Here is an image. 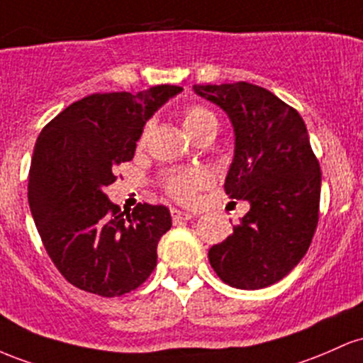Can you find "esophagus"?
Here are the masks:
<instances>
[{
	"instance_id": "34e87169",
	"label": "esophagus",
	"mask_w": 363,
	"mask_h": 363,
	"mask_svg": "<svg viewBox=\"0 0 363 363\" xmlns=\"http://www.w3.org/2000/svg\"><path fill=\"white\" fill-rule=\"evenodd\" d=\"M194 216L190 213H185V211H180V209H173L171 211V219H173L174 225H178V223H183V221H190Z\"/></svg>"
}]
</instances>
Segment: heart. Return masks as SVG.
<instances>
[{"label":"heart","instance_id":"b5f03b06","mask_svg":"<svg viewBox=\"0 0 363 363\" xmlns=\"http://www.w3.org/2000/svg\"><path fill=\"white\" fill-rule=\"evenodd\" d=\"M183 127L186 132L195 138L203 135H216L219 127L218 116L214 115L213 109L206 108L202 104H190L183 109L182 113ZM149 125L142 130V135L138 138V145H142L147 138ZM213 178L202 168H186V169H171L162 174L161 186L164 194L173 201L182 203H192L197 199L201 190L211 185Z\"/></svg>","mask_w":363,"mask_h":363}]
</instances>
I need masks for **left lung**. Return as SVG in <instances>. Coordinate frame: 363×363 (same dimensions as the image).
Instances as JSON below:
<instances>
[{
	"label": "left lung",
	"instance_id": "obj_1",
	"mask_svg": "<svg viewBox=\"0 0 363 363\" xmlns=\"http://www.w3.org/2000/svg\"><path fill=\"white\" fill-rule=\"evenodd\" d=\"M194 91L230 116L236 138L225 192L250 203L233 235L211 247L209 262L230 286L266 288L302 260L319 223L320 168L307 127L295 108L259 85Z\"/></svg>",
	"mask_w": 363,
	"mask_h": 363
}]
</instances>
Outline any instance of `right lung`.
<instances>
[{"label":"right lung","mask_w":363,"mask_h":363,"mask_svg":"<svg viewBox=\"0 0 363 363\" xmlns=\"http://www.w3.org/2000/svg\"><path fill=\"white\" fill-rule=\"evenodd\" d=\"M182 87L91 94L43 128L28 171V206L63 278L99 296L137 290L157 262L171 228L164 206L137 203L132 213L108 199L115 169L133 160L145 121Z\"/></svg>","instance_id":"1"}]
</instances>
